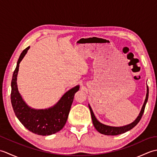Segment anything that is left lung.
I'll use <instances>...</instances> for the list:
<instances>
[{"label":"left lung","mask_w":157,"mask_h":157,"mask_svg":"<svg viewBox=\"0 0 157 157\" xmlns=\"http://www.w3.org/2000/svg\"><path fill=\"white\" fill-rule=\"evenodd\" d=\"M148 87L147 86V93H146L145 101L144 102V105L142 106L141 111L139 115L138 116V117L136 118V119L134 122H132L129 125L122 126V127H113V126L106 125L102 124V123H101V122H99L97 120V119L96 118V117L94 116V114L92 111L91 106H90V105H88L90 111V113H91L92 123L93 124H94V128L99 133H101V134H104V135H108V136H116V135L121 134H123V133L129 131L130 129H132L133 128H134V127L138 124L140 121L143 113L144 112L146 104L148 101Z\"/></svg>","instance_id":"obj_1"}]
</instances>
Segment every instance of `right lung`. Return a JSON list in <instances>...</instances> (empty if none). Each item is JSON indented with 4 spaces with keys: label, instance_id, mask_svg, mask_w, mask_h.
Segmentation results:
<instances>
[{
    "label": "right lung",
    "instance_id": "add662e5",
    "mask_svg": "<svg viewBox=\"0 0 157 157\" xmlns=\"http://www.w3.org/2000/svg\"><path fill=\"white\" fill-rule=\"evenodd\" d=\"M29 46L23 51L17 63L11 81V104L17 117L29 131L36 134L49 136L59 132L65 125L75 93L79 86L69 90L59 101L51 108L34 109L27 105L20 95L17 84L19 63L24 57Z\"/></svg>",
    "mask_w": 157,
    "mask_h": 157
}]
</instances>
